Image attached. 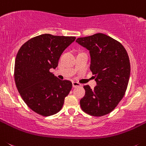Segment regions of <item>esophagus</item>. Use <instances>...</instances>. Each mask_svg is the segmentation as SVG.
<instances>
[{
  "label": "esophagus",
  "instance_id": "obj_1",
  "mask_svg": "<svg viewBox=\"0 0 146 146\" xmlns=\"http://www.w3.org/2000/svg\"><path fill=\"white\" fill-rule=\"evenodd\" d=\"M81 86V84H79L78 82H76V81H73V87L76 88V87H78V86Z\"/></svg>",
  "mask_w": 146,
  "mask_h": 146
}]
</instances>
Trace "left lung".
Masks as SVG:
<instances>
[{
	"label": "left lung",
	"instance_id": "obj_1",
	"mask_svg": "<svg viewBox=\"0 0 146 146\" xmlns=\"http://www.w3.org/2000/svg\"><path fill=\"white\" fill-rule=\"evenodd\" d=\"M89 51L90 70L97 86H84L86 93L80 100L83 111L94 116H102L118 106L124 96L130 76V62L124 47L115 39L97 33L76 40Z\"/></svg>",
	"mask_w": 146,
	"mask_h": 146
}]
</instances>
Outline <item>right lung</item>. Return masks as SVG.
Segmentation results:
<instances>
[{
	"instance_id": "add662e5",
	"label": "right lung",
	"mask_w": 146,
	"mask_h": 146,
	"mask_svg": "<svg viewBox=\"0 0 146 146\" xmlns=\"http://www.w3.org/2000/svg\"><path fill=\"white\" fill-rule=\"evenodd\" d=\"M76 39L73 36L42 34L21 46L15 60L14 79L27 106L44 116L57 113L72 89L71 81L50 72L57 68L62 52Z\"/></svg>"
}]
</instances>
